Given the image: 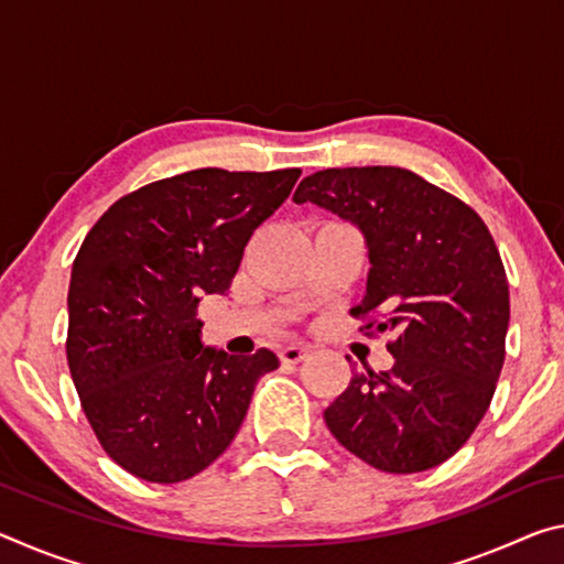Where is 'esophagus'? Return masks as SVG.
I'll use <instances>...</instances> for the list:
<instances>
[{"label": "esophagus", "instance_id": "esophagus-1", "mask_svg": "<svg viewBox=\"0 0 564 564\" xmlns=\"http://www.w3.org/2000/svg\"><path fill=\"white\" fill-rule=\"evenodd\" d=\"M281 360L283 362H301L305 356H308V348L305 346H285V348H281Z\"/></svg>", "mask_w": 564, "mask_h": 564}]
</instances>
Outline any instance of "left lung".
Masks as SVG:
<instances>
[{
    "instance_id": "left-lung-1",
    "label": "left lung",
    "mask_w": 564,
    "mask_h": 564,
    "mask_svg": "<svg viewBox=\"0 0 564 564\" xmlns=\"http://www.w3.org/2000/svg\"><path fill=\"white\" fill-rule=\"evenodd\" d=\"M313 202L356 224L368 243V291L350 316L393 333L390 370L352 373L326 408L333 437L383 473H423L467 443L505 362L508 275L488 226L460 198L398 166L305 176Z\"/></svg>"
}]
</instances>
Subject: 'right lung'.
Returning <instances> with one entry per match:
<instances>
[{"mask_svg":"<svg viewBox=\"0 0 564 564\" xmlns=\"http://www.w3.org/2000/svg\"><path fill=\"white\" fill-rule=\"evenodd\" d=\"M301 169H196L104 212L76 253L66 360L82 410L113 463L147 482L212 465L241 427L269 348L228 356L202 343L198 303L224 293L256 228Z\"/></svg>","mask_w":564,"mask_h":564,"instance_id":"obj_1","label":"right lung"}]
</instances>
